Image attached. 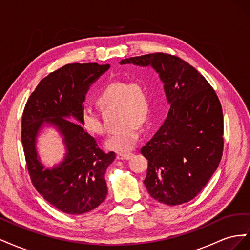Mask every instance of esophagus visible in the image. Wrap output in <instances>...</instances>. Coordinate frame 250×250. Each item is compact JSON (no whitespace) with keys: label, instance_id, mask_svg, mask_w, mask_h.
Here are the masks:
<instances>
[{"label":"esophagus","instance_id":"obj_1","mask_svg":"<svg viewBox=\"0 0 250 250\" xmlns=\"http://www.w3.org/2000/svg\"><path fill=\"white\" fill-rule=\"evenodd\" d=\"M132 153H118L117 158L118 160H129V158L132 156Z\"/></svg>","mask_w":250,"mask_h":250}]
</instances>
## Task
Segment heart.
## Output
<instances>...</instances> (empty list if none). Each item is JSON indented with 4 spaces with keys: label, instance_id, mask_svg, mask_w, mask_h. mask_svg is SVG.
Wrapping results in <instances>:
<instances>
[{
    "label": "heart",
    "instance_id": "obj_1",
    "mask_svg": "<svg viewBox=\"0 0 250 250\" xmlns=\"http://www.w3.org/2000/svg\"><path fill=\"white\" fill-rule=\"evenodd\" d=\"M101 108H118L119 129L106 141L110 150L124 152L132 149L140 135V125L150 118V98L148 86L142 79H119L108 82L96 97ZM83 129L92 135H103L105 127L96 112L84 109L80 115Z\"/></svg>",
    "mask_w": 250,
    "mask_h": 250
}]
</instances>
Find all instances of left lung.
<instances>
[{"instance_id": "8db88e82", "label": "left lung", "mask_w": 250, "mask_h": 250, "mask_svg": "<svg viewBox=\"0 0 250 250\" xmlns=\"http://www.w3.org/2000/svg\"><path fill=\"white\" fill-rule=\"evenodd\" d=\"M125 63L152 66L170 103L165 123L141 149L148 160L147 191L168 206L190 201L206 187L223 153V112L215 89L191 64L167 53L120 62Z\"/></svg>"}]
</instances>
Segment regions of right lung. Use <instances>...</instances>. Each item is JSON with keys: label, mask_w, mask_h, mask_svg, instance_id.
<instances>
[{"label": "right lung", "mask_w": 250, "mask_h": 250, "mask_svg": "<svg viewBox=\"0 0 250 250\" xmlns=\"http://www.w3.org/2000/svg\"><path fill=\"white\" fill-rule=\"evenodd\" d=\"M109 66L98 63L62 66L40 81L22 112L21 137L30 179L44 199L65 214L87 213L106 198L104 175L116 154L112 151L105 153L99 148L82 128L80 115L90 84ZM43 124L56 125L64 135L67 155L56 168L44 169L37 158L35 140Z\"/></svg>", "instance_id": "obj_1"}]
</instances>
